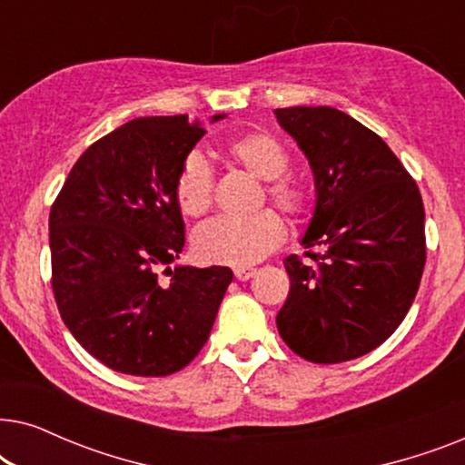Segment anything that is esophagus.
Returning a JSON list of instances; mask_svg holds the SVG:
<instances>
[{
  "label": "esophagus",
  "instance_id": "esophagus-1",
  "mask_svg": "<svg viewBox=\"0 0 465 465\" xmlns=\"http://www.w3.org/2000/svg\"><path fill=\"white\" fill-rule=\"evenodd\" d=\"M256 275V269H252V266H237L234 269V277L239 279V282H247V279Z\"/></svg>",
  "mask_w": 465,
  "mask_h": 465
}]
</instances>
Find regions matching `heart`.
<instances>
[{"label":"heart","mask_w":465,"mask_h":465,"mask_svg":"<svg viewBox=\"0 0 465 465\" xmlns=\"http://www.w3.org/2000/svg\"><path fill=\"white\" fill-rule=\"evenodd\" d=\"M222 156L232 167L262 180L258 203L271 201L292 218H301L311 207V190L302 177L290 173V152L269 131H245L220 145ZM177 207L188 218H201L213 205V175L199 154L183 158L175 175ZM285 239V224L272 209L250 218H218L194 232L196 256L212 264L250 266L275 252Z\"/></svg>","instance_id":"heart-1"}]
</instances>
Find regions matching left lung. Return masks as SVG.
<instances>
[{"mask_svg":"<svg viewBox=\"0 0 465 465\" xmlns=\"http://www.w3.org/2000/svg\"><path fill=\"white\" fill-rule=\"evenodd\" d=\"M315 177L317 203L302 245L285 258L288 301L277 328L315 364L371 353L409 313L425 266L417 182L377 133L334 107H282Z\"/></svg>","mask_w":465,"mask_h":465,"instance_id":"1","label":"left lung"}]
</instances>
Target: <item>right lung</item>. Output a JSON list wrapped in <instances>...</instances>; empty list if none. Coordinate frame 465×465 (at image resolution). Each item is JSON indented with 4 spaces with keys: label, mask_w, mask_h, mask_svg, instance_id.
Masks as SVG:
<instances>
[{
    "label": "right lung",
    "mask_w": 465,
    "mask_h": 465,
    "mask_svg": "<svg viewBox=\"0 0 465 465\" xmlns=\"http://www.w3.org/2000/svg\"><path fill=\"white\" fill-rule=\"evenodd\" d=\"M203 135L186 114L131 120L86 148L50 209L56 307L116 372L167 377L188 366L232 282L228 266L169 269L186 243L175 175Z\"/></svg>",
    "instance_id": "right-lung-1"
}]
</instances>
